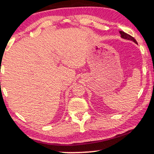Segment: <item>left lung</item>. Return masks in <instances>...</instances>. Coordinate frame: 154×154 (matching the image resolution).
Returning <instances> with one entry per match:
<instances>
[{"label": "left lung", "instance_id": "left-lung-1", "mask_svg": "<svg viewBox=\"0 0 154 154\" xmlns=\"http://www.w3.org/2000/svg\"><path fill=\"white\" fill-rule=\"evenodd\" d=\"M120 34H121V37L122 38H125V39H127V40H130V41H134L135 43L138 44V42L136 41V39L134 38V37H132L131 36H130L129 34H127V33H125L124 32H122V31H120Z\"/></svg>", "mask_w": 154, "mask_h": 154}]
</instances>
